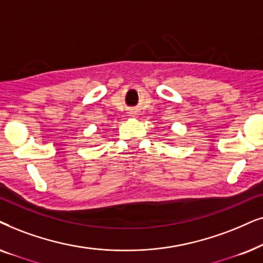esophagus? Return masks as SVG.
Returning <instances> with one entry per match:
<instances>
[{
	"mask_svg": "<svg viewBox=\"0 0 263 263\" xmlns=\"http://www.w3.org/2000/svg\"><path fill=\"white\" fill-rule=\"evenodd\" d=\"M135 115H136V111H134V110L129 111V117H135Z\"/></svg>",
	"mask_w": 263,
	"mask_h": 263,
	"instance_id": "34e87169",
	"label": "esophagus"
}]
</instances>
